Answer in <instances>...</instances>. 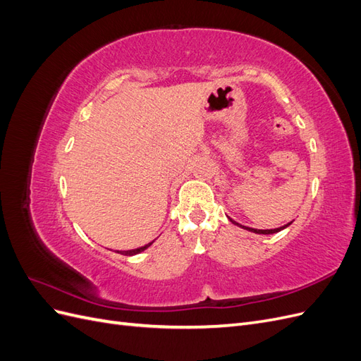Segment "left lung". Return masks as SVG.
<instances>
[{
	"label": "left lung",
	"mask_w": 361,
	"mask_h": 361,
	"mask_svg": "<svg viewBox=\"0 0 361 361\" xmlns=\"http://www.w3.org/2000/svg\"><path fill=\"white\" fill-rule=\"evenodd\" d=\"M228 220H231L233 224H236V226H239V227H243V228H245V231H250V232H255V233H260V235H269V233H277V232H280V231H283V228H286L289 224H286V226H281V227H277V228H271V231H259V228H251V227H245V226H241V224H238L236 221H233L232 218H228Z\"/></svg>",
	"instance_id": "obj_1"
}]
</instances>
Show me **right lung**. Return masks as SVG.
<instances>
[{
  "label": "right lung",
  "mask_w": 361,
  "mask_h": 361,
  "mask_svg": "<svg viewBox=\"0 0 361 361\" xmlns=\"http://www.w3.org/2000/svg\"><path fill=\"white\" fill-rule=\"evenodd\" d=\"M152 245V243L150 244H147V245H145V247H140V248H135V250H128V251H120V255H125V256H133V255H138V253H141V251L143 250H146L147 247H150ZM118 253V251H117Z\"/></svg>",
  "instance_id": "add662e5"
}]
</instances>
